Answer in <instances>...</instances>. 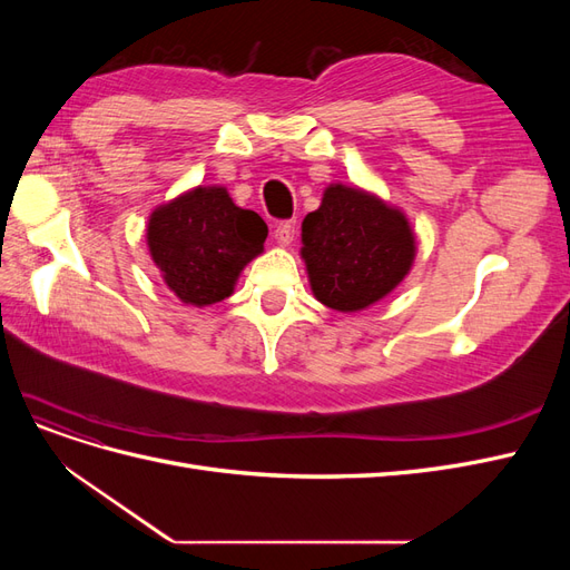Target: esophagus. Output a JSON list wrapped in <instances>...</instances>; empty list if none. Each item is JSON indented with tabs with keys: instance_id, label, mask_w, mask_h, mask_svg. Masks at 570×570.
Listing matches in <instances>:
<instances>
[{
	"instance_id": "34e87169",
	"label": "esophagus",
	"mask_w": 570,
	"mask_h": 570,
	"mask_svg": "<svg viewBox=\"0 0 570 570\" xmlns=\"http://www.w3.org/2000/svg\"><path fill=\"white\" fill-rule=\"evenodd\" d=\"M295 235H297V230H295V220H281L278 226H275V230H273L275 243L283 245V247L292 245V239H295Z\"/></svg>"
}]
</instances>
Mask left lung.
I'll return each mask as SVG.
<instances>
[{
    "label": "left lung",
    "mask_w": 570,
    "mask_h": 570,
    "mask_svg": "<svg viewBox=\"0 0 570 570\" xmlns=\"http://www.w3.org/2000/svg\"><path fill=\"white\" fill-rule=\"evenodd\" d=\"M302 258L314 297L342 314L364 312L413 266L409 218L366 189L333 183L302 223Z\"/></svg>",
    "instance_id": "obj_1"
}]
</instances>
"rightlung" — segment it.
<instances>
[{
    "instance_id": "right-lung-1",
    "label": "right lung",
    "mask_w": 570,
    "mask_h": 570,
    "mask_svg": "<svg viewBox=\"0 0 570 570\" xmlns=\"http://www.w3.org/2000/svg\"><path fill=\"white\" fill-rule=\"evenodd\" d=\"M266 235L264 218L239 209L220 185L183 193L157 206L147 223V247L164 283L199 308L233 295L239 273L264 252Z\"/></svg>"
}]
</instances>
